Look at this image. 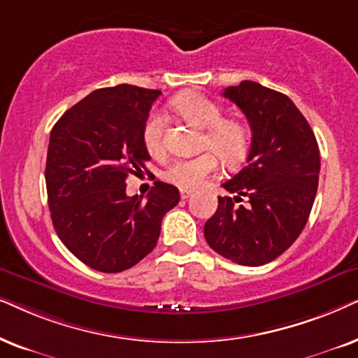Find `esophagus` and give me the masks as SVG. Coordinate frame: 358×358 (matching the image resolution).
Returning a JSON list of instances; mask_svg holds the SVG:
<instances>
[{
	"label": "esophagus",
	"mask_w": 358,
	"mask_h": 358,
	"mask_svg": "<svg viewBox=\"0 0 358 358\" xmlns=\"http://www.w3.org/2000/svg\"><path fill=\"white\" fill-rule=\"evenodd\" d=\"M192 194H193V192H189V189H182V192H180V196H182V199H188Z\"/></svg>",
	"instance_id": "obj_1"
}]
</instances>
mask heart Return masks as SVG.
<instances>
[{
    "label": "heart",
    "mask_w": 358,
    "mask_h": 358,
    "mask_svg": "<svg viewBox=\"0 0 358 358\" xmlns=\"http://www.w3.org/2000/svg\"><path fill=\"white\" fill-rule=\"evenodd\" d=\"M173 109L185 121L204 129L201 149H211L189 159H176L164 170V178L182 189H196L213 171L219 159L227 166L239 165L249 154L250 132L239 119L222 117V109L213 99L199 93H185L173 101ZM142 139L149 152L164 150V116L159 111L150 113L144 124Z\"/></svg>",
    "instance_id": "1"
}]
</instances>
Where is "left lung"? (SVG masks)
<instances>
[{
    "label": "left lung",
    "mask_w": 358,
    "mask_h": 358,
    "mask_svg": "<svg viewBox=\"0 0 358 358\" xmlns=\"http://www.w3.org/2000/svg\"><path fill=\"white\" fill-rule=\"evenodd\" d=\"M222 96L245 114L252 142L244 169L222 183L236 196H219L204 237L214 252L236 264L265 265L306 226L321 169L317 141L287 94L245 80Z\"/></svg>",
    "instance_id": "left-lung-1"
}]
</instances>
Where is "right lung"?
Returning a JSON list of instances; mask_svg holds the SVG:
<instances>
[{"instance_id": "1", "label": "right lung", "mask_w": 358, "mask_h": 358, "mask_svg": "<svg viewBox=\"0 0 358 358\" xmlns=\"http://www.w3.org/2000/svg\"><path fill=\"white\" fill-rule=\"evenodd\" d=\"M159 94L134 85L94 90L52 127L45 164L52 224L93 270L117 273L139 264L180 201L178 189L164 182L147 199L126 194L127 176L150 160L142 131Z\"/></svg>"}]
</instances>
